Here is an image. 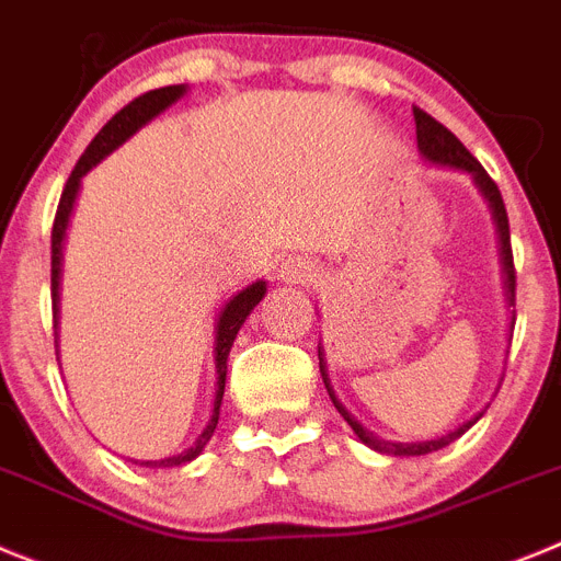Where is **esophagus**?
I'll use <instances>...</instances> for the list:
<instances>
[{
    "instance_id": "1",
    "label": "esophagus",
    "mask_w": 561,
    "mask_h": 561,
    "mask_svg": "<svg viewBox=\"0 0 561 561\" xmlns=\"http://www.w3.org/2000/svg\"><path fill=\"white\" fill-rule=\"evenodd\" d=\"M282 279L290 282V285H307V282H312L318 276V268L312 265V262L307 260H299V256H293V260H287L285 265H282Z\"/></svg>"
}]
</instances>
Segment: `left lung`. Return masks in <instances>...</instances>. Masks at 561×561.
Wrapping results in <instances>:
<instances>
[{
    "mask_svg": "<svg viewBox=\"0 0 561 561\" xmlns=\"http://www.w3.org/2000/svg\"><path fill=\"white\" fill-rule=\"evenodd\" d=\"M413 119H416V139H419V148H422V153L427 156L431 161H436V164H447V168H458V170H467V173L476 175L478 186H481V193L486 195L489 204H492V211H494V220H497V231H501V249H503V265H506V287H508V296L514 299V282H517V274H514V254H512V234H508V215H506V204H503V195L501 190H497V184L492 181V175L483 170L481 161L476 159V156L469 153L467 148H463L461 142H458V136L453 134V130L444 128L438 119H433L427 111L422 108H413ZM318 360H321V352H318ZM321 377H324L327 382V375H324V360H321ZM327 391H330L332 402H335V408L341 411V416L346 419L352 425V431L360 436L363 444H368V447H375V450L380 453H391V456H427V453H436L442 450V447H447L450 442H456L461 433H467L469 427L476 425L478 419H469L467 425H461L458 431L447 433V436L442 438H433V442H413V444H393V442H382V438L371 436L368 431H363L360 425H357L355 419L350 416V413L343 411L341 402L335 400V393H332L330 382H327Z\"/></svg>",
    "mask_w": 561,
    "mask_h": 561,
    "instance_id": "obj_1",
    "label": "left lung"
}]
</instances>
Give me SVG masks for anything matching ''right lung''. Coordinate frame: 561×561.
Here are the masks:
<instances>
[{
    "label": "right lung",
    "mask_w": 561,
    "mask_h": 561,
    "mask_svg": "<svg viewBox=\"0 0 561 561\" xmlns=\"http://www.w3.org/2000/svg\"><path fill=\"white\" fill-rule=\"evenodd\" d=\"M184 92H186L184 85H161V89H153V92H145L139 94V98H134L125 108H119L117 114H114V117L100 128V134L89 142V148L83 150V156H80L78 164H75L72 175H69L64 193H60L58 211H55V224H53V327H58L60 249H64V234H67L75 198H78L80 179H83V175L89 173V170H92L103 156H108L111 150L119 148L130 134H136L145 123H150L159 111H164L170 103H175ZM262 296H265V282H254L251 287L237 293L234 299H231L229 305L224 307V312H220L218 343H215V355H218V393H215V411H211L209 425H206V431L198 436L195 447H190V450L181 453V456L161 458V461H142V463H148V467H179V463L193 461V458L204 450L206 442H209L211 433H215V427H218L220 402H224V388H226V357H229L237 332H240L243 321L249 318V312L260 305Z\"/></svg>",
    "instance_id": "add662e5"
}]
</instances>
